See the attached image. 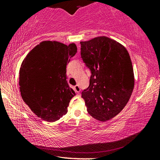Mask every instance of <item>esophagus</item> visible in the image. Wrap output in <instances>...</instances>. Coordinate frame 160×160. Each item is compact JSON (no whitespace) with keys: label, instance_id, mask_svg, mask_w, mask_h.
<instances>
[{"label":"esophagus","instance_id":"34e87169","mask_svg":"<svg viewBox=\"0 0 160 160\" xmlns=\"http://www.w3.org/2000/svg\"><path fill=\"white\" fill-rule=\"evenodd\" d=\"M74 90H75V91L76 92H77L78 94H79L80 92V86L78 85H75V88H74Z\"/></svg>","mask_w":160,"mask_h":160}]
</instances>
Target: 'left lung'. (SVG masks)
<instances>
[{"label":"left lung","mask_w":160,"mask_h":160,"mask_svg":"<svg viewBox=\"0 0 160 160\" xmlns=\"http://www.w3.org/2000/svg\"><path fill=\"white\" fill-rule=\"evenodd\" d=\"M80 44L81 57L92 73L82 97L89 114L100 121H108L123 110L133 90L129 53L120 43L104 36Z\"/></svg>","instance_id":"left-lung-1"}]
</instances>
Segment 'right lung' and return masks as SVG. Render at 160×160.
<instances>
[{"label":"right lung","mask_w":160,"mask_h":160,"mask_svg":"<svg viewBox=\"0 0 160 160\" xmlns=\"http://www.w3.org/2000/svg\"><path fill=\"white\" fill-rule=\"evenodd\" d=\"M76 53L74 43L67 46L44 41L29 51L21 64L19 85L22 98L43 120L54 122L68 112L75 93L66 80V66Z\"/></svg>","instance_id":"obj_1"}]
</instances>
